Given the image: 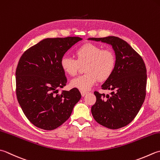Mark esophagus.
<instances>
[{
    "label": "esophagus",
    "instance_id": "1",
    "mask_svg": "<svg viewBox=\"0 0 160 160\" xmlns=\"http://www.w3.org/2000/svg\"><path fill=\"white\" fill-rule=\"evenodd\" d=\"M80 93H81V95H82V96H84L86 94H87V93H88V92H84V91H81Z\"/></svg>",
    "mask_w": 160,
    "mask_h": 160
}]
</instances>
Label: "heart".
Returning a JSON list of instances; mask_svg holds the SVG:
<instances>
[{"mask_svg": "<svg viewBox=\"0 0 160 160\" xmlns=\"http://www.w3.org/2000/svg\"><path fill=\"white\" fill-rule=\"evenodd\" d=\"M75 54L76 59L63 56L60 59L62 70L68 76H75L80 65H84V73L71 80L70 85L82 91L90 89L99 81H105L113 73L116 66V56L110 49H101L93 43H87L78 48Z\"/></svg>", "mask_w": 160, "mask_h": 160, "instance_id": "heart-1", "label": "heart"}]
</instances>
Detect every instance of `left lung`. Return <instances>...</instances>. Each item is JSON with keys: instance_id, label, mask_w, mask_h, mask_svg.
I'll return each mask as SVG.
<instances>
[{"instance_id": "8db88e82", "label": "left lung", "mask_w": 160, "mask_h": 160, "mask_svg": "<svg viewBox=\"0 0 160 160\" xmlns=\"http://www.w3.org/2000/svg\"><path fill=\"white\" fill-rule=\"evenodd\" d=\"M88 39L108 43L114 51V72L101 86L112 92L109 95L94 92L96 102L92 107V114L99 124L118 129L134 119L144 101L147 80L144 62L126 42L117 37Z\"/></svg>"}]
</instances>
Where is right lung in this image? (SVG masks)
<instances>
[{"label":"right lung","mask_w":160,"mask_h":160,"mask_svg":"<svg viewBox=\"0 0 160 160\" xmlns=\"http://www.w3.org/2000/svg\"><path fill=\"white\" fill-rule=\"evenodd\" d=\"M81 40L78 37L47 38L21 57L16 71L17 96L23 113L36 127L52 130L60 126L81 98L76 88L58 93L67 84L60 59Z\"/></svg>","instance_id":"right-lung-1"}]
</instances>
